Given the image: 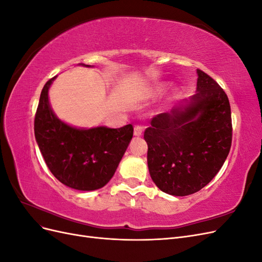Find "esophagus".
Here are the masks:
<instances>
[{"instance_id": "1", "label": "esophagus", "mask_w": 262, "mask_h": 262, "mask_svg": "<svg viewBox=\"0 0 262 262\" xmlns=\"http://www.w3.org/2000/svg\"><path fill=\"white\" fill-rule=\"evenodd\" d=\"M142 133H143V126H142V125H139V124L134 126V136L140 137Z\"/></svg>"}]
</instances>
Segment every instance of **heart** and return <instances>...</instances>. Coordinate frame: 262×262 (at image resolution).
<instances>
[{"instance_id": "obj_1", "label": "heart", "mask_w": 262, "mask_h": 262, "mask_svg": "<svg viewBox=\"0 0 262 262\" xmlns=\"http://www.w3.org/2000/svg\"><path fill=\"white\" fill-rule=\"evenodd\" d=\"M163 91H164V87H163V86L157 87V90H156V92H157V93H161V92H163Z\"/></svg>"}]
</instances>
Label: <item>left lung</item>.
<instances>
[{
    "label": "left lung",
    "mask_w": 262,
    "mask_h": 262,
    "mask_svg": "<svg viewBox=\"0 0 262 262\" xmlns=\"http://www.w3.org/2000/svg\"><path fill=\"white\" fill-rule=\"evenodd\" d=\"M196 94L155 116L144 132L149 175L163 192L184 196L215 177L232 145L227 95L198 69Z\"/></svg>",
    "instance_id": "obj_1"
}]
</instances>
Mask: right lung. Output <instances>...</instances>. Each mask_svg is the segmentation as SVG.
<instances>
[{"mask_svg":"<svg viewBox=\"0 0 262 262\" xmlns=\"http://www.w3.org/2000/svg\"><path fill=\"white\" fill-rule=\"evenodd\" d=\"M55 77L45 84L35 116L39 149L52 175L63 185L82 191L102 188L113 178L133 137V126L77 129L61 121L48 98Z\"/></svg>","mask_w":262,"mask_h":262,"instance_id":"obj_1","label":"right lung"}]
</instances>
